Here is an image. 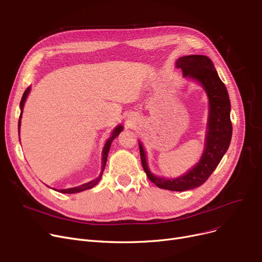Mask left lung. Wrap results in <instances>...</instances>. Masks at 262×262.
Here are the masks:
<instances>
[{"mask_svg":"<svg viewBox=\"0 0 262 262\" xmlns=\"http://www.w3.org/2000/svg\"><path fill=\"white\" fill-rule=\"evenodd\" d=\"M176 67L182 69L185 77L188 76L198 80L207 92L209 99L208 130L201 161L184 176L174 180H166L149 172L141 143H139V148L143 170L150 182L161 189L186 191L202 186L215 170L229 146L232 125L229 116V96L212 61L204 55H189L178 59Z\"/></svg>","mask_w":262,"mask_h":262,"instance_id":"left-lung-1","label":"left lung"}]
</instances>
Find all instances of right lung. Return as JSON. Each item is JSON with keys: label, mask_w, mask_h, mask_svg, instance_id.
I'll return each instance as SVG.
<instances>
[{"label": "right lung", "mask_w": 262, "mask_h": 262, "mask_svg": "<svg viewBox=\"0 0 262 262\" xmlns=\"http://www.w3.org/2000/svg\"><path fill=\"white\" fill-rule=\"evenodd\" d=\"M29 92H30V88H27L23 95H22V99H21V102H20V107H21V114H20V118H19V123H18V128H19V134H20V125H21V116H22V112H23V106H24V102L27 98V95H29ZM123 129V127L120 125L118 126L114 133H113V136L110 137V138L107 140L104 148H103V163H102V171H101V174L100 176L96 178V180L90 182V183H87V184H84L81 186H78V187H75V188H70V189H63V190H59V192H61V193H76V192H80V191H84V190H87V189H91L92 187H94L96 184H98L101 180L102 177V174H103V171L105 169V166H106V161H107V156H108V152H109V148H110V145H112V142L113 140L116 138V137L121 133V130Z\"/></svg>", "instance_id": "obj_1"}]
</instances>
